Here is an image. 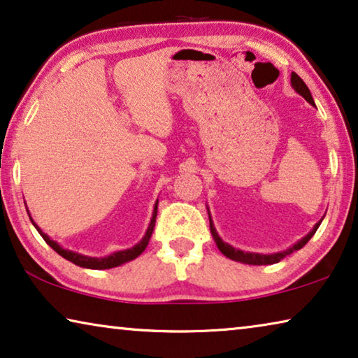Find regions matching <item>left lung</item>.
<instances>
[{
	"instance_id": "left-lung-1",
	"label": "left lung",
	"mask_w": 358,
	"mask_h": 358,
	"mask_svg": "<svg viewBox=\"0 0 358 358\" xmlns=\"http://www.w3.org/2000/svg\"><path fill=\"white\" fill-rule=\"evenodd\" d=\"M291 87L294 88V92L301 94L302 98L307 101V103H310L312 106H315V103H313L312 94H310V90H308L307 85L303 83V80L299 77L296 72L291 73ZM207 213H209L212 238H213V241H215L217 248L220 249V252L223 255H227L228 259L236 260V262H241V264H248V265H273V264H278L281 259L286 257V255H289V254L294 252V250H299V249H302L303 246H306V244L310 241V238L313 236V234H315V231L318 230V227H320V223H322V220H323V218H322V220H320L318 223H315V227L312 228L310 233H307L306 236H303L302 239H299L296 244H292V246L287 248L286 250H281V252H275V254H259V252H244V250L233 248L228 243L223 241V239L218 236L215 227H213L209 207H207Z\"/></svg>"
}]
</instances>
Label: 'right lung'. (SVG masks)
Returning a JSON list of instances; mask_svg holds the SVG:
<instances>
[{
	"label": "right lung",
	"instance_id": "obj_1",
	"mask_svg": "<svg viewBox=\"0 0 358 358\" xmlns=\"http://www.w3.org/2000/svg\"><path fill=\"white\" fill-rule=\"evenodd\" d=\"M157 204L159 201H156V204H154V210H152V217H151V222H149V227L145 233V236L141 238V241L135 244V246L130 248V249H124V250H117V252H112L110 255H106V257H90V255H83V254H78V252H73V250H69V249H64L61 248L59 244L56 241H52V239L48 236L46 233L41 231V228L36 225L34 222V218L30 217V212L27 209V213H29L31 223H34V227L36 228V231L41 234V238L45 239L46 244L50 248H52L56 250L57 254L62 255L64 259L69 260V262L76 264L78 266H83V268H92V270H106V268H114V266H119V265H124L127 262H130V260L136 259L138 255H140L143 250L146 249L149 239H151V234L154 231V225H156V217H157ZM27 207V206H25Z\"/></svg>",
	"mask_w": 358,
	"mask_h": 358
}]
</instances>
